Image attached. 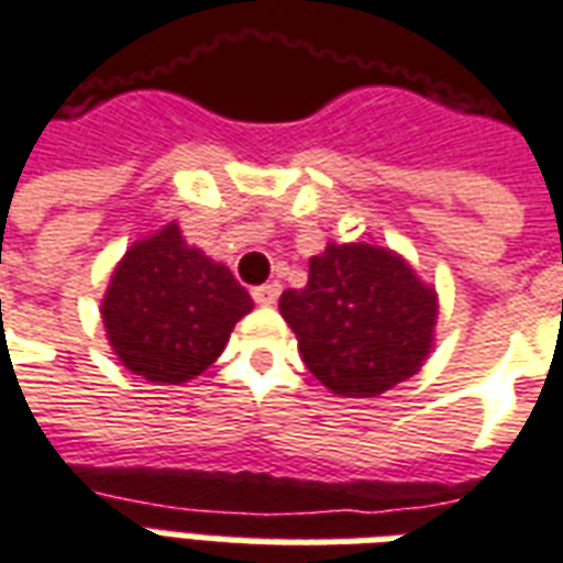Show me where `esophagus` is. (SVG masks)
<instances>
[{
    "instance_id": "34e87169",
    "label": "esophagus",
    "mask_w": 563,
    "mask_h": 563,
    "mask_svg": "<svg viewBox=\"0 0 563 563\" xmlns=\"http://www.w3.org/2000/svg\"><path fill=\"white\" fill-rule=\"evenodd\" d=\"M253 298H256V305L271 307L277 305V298H280V283H262L253 289Z\"/></svg>"
}]
</instances>
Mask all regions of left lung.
Here are the masks:
<instances>
[{"label": "left lung", "instance_id": "left-lung-1", "mask_svg": "<svg viewBox=\"0 0 563 563\" xmlns=\"http://www.w3.org/2000/svg\"><path fill=\"white\" fill-rule=\"evenodd\" d=\"M307 371L341 398H377L434 346L437 292L386 246L329 244L305 289L280 295Z\"/></svg>", "mask_w": 563, "mask_h": 563}]
</instances>
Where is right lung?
I'll return each mask as SVG.
<instances>
[{
  "label": "right lung",
  "instance_id": "obj_1",
  "mask_svg": "<svg viewBox=\"0 0 563 563\" xmlns=\"http://www.w3.org/2000/svg\"><path fill=\"white\" fill-rule=\"evenodd\" d=\"M253 298L232 271L189 246L177 222L129 246L102 298L117 358L156 386L208 371Z\"/></svg>",
  "mask_w": 563,
  "mask_h": 563
}]
</instances>
